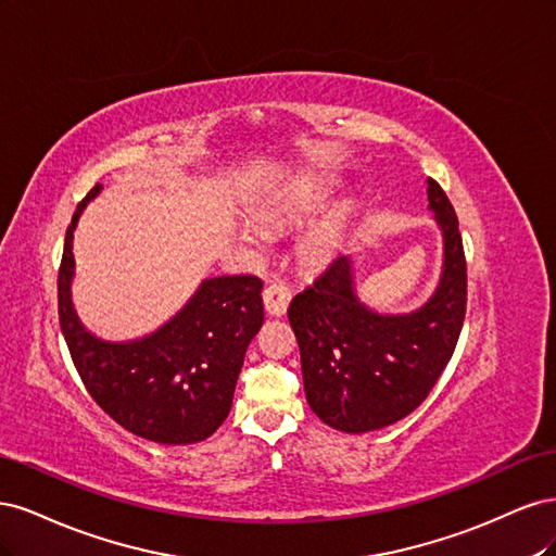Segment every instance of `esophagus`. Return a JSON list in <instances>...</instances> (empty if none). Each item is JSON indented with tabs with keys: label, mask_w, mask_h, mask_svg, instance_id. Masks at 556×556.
I'll return each instance as SVG.
<instances>
[{
	"label": "esophagus",
	"mask_w": 556,
	"mask_h": 556,
	"mask_svg": "<svg viewBox=\"0 0 556 556\" xmlns=\"http://www.w3.org/2000/svg\"><path fill=\"white\" fill-rule=\"evenodd\" d=\"M264 308L268 315H285L288 313V306H290V299H292V292L285 282H271L266 285L264 288Z\"/></svg>",
	"instance_id": "34e87169"
}]
</instances>
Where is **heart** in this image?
<instances>
[{
	"mask_svg": "<svg viewBox=\"0 0 556 556\" xmlns=\"http://www.w3.org/2000/svg\"><path fill=\"white\" fill-rule=\"evenodd\" d=\"M329 190L331 188L325 180L311 182V185H294L290 190H282L278 194L262 199L260 204H255V208H252V215H255V220L262 223L264 227L290 225L323 206L329 197ZM343 233H345L343 213L333 211L325 215L323 220L311 225L304 231V237L299 239L296 250H299L301 262H306L308 266H325L327 262L333 260L336 252H339L343 243ZM237 237L252 248H262L266 243V233L252 223H239Z\"/></svg>",
	"mask_w": 556,
	"mask_h": 556,
	"instance_id": "1",
	"label": "heart"
}]
</instances>
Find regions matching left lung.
Wrapping results in <instances>:
<instances>
[{
	"label": "left lung",
	"instance_id": "1",
	"mask_svg": "<svg viewBox=\"0 0 556 556\" xmlns=\"http://www.w3.org/2000/svg\"><path fill=\"white\" fill-rule=\"evenodd\" d=\"M429 211L443 233V271L410 313L368 308L350 255L336 257L288 308L301 350L306 401L331 429L366 433L410 415L433 390L466 315V260L450 199L427 178Z\"/></svg>",
	"mask_w": 556,
	"mask_h": 556
}]
</instances>
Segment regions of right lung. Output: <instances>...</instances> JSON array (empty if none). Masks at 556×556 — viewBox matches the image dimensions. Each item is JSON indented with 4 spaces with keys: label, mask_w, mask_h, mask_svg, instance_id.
<instances>
[{
    "label": "right lung",
    "mask_w": 556,
    "mask_h": 556,
    "mask_svg": "<svg viewBox=\"0 0 556 556\" xmlns=\"http://www.w3.org/2000/svg\"><path fill=\"white\" fill-rule=\"evenodd\" d=\"M102 185L80 201L66 229L58 276L60 327L76 371L99 408L139 439L190 445L229 415L245 350L264 323L257 276L201 280L169 323L134 341H104L83 327L72 301L74 229Z\"/></svg>",
    "instance_id": "right-lung-1"
}]
</instances>
